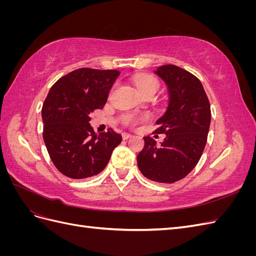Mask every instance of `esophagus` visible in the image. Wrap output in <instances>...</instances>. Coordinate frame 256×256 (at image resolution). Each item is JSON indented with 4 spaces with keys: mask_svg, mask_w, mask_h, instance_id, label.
Listing matches in <instances>:
<instances>
[{
    "mask_svg": "<svg viewBox=\"0 0 256 256\" xmlns=\"http://www.w3.org/2000/svg\"><path fill=\"white\" fill-rule=\"evenodd\" d=\"M131 136H132V134H122V138H124V140H128V138H130Z\"/></svg>",
    "mask_w": 256,
    "mask_h": 256,
    "instance_id": "obj_1",
    "label": "esophagus"
}]
</instances>
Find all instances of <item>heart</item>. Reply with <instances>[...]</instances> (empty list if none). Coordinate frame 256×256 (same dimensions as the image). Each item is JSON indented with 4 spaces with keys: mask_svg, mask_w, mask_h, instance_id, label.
Listing matches in <instances>:
<instances>
[{
    "mask_svg": "<svg viewBox=\"0 0 256 256\" xmlns=\"http://www.w3.org/2000/svg\"><path fill=\"white\" fill-rule=\"evenodd\" d=\"M134 82L136 88H138V92H141V94H144V92H150V90L157 92L159 88V83L157 79H154L152 76H150V74H138L136 76ZM134 122L136 120L132 118H126L127 124H134Z\"/></svg>",
    "mask_w": 256,
    "mask_h": 256,
    "instance_id": "obj_1",
    "label": "heart"
}]
</instances>
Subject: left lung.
I'll use <instances>...</instances> for the list:
<instances>
[{"label": "left lung", "instance_id": "obj_1", "mask_svg": "<svg viewBox=\"0 0 256 256\" xmlns=\"http://www.w3.org/2000/svg\"><path fill=\"white\" fill-rule=\"evenodd\" d=\"M154 74L166 84L168 104L154 132L166 138L158 146L152 138L144 136L136 162L148 180L173 184L187 176L202 156L210 126V104L200 81L184 69L164 65Z\"/></svg>", "mask_w": 256, "mask_h": 256}]
</instances>
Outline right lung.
I'll list each match as a JSON object with an SVG mask.
<instances>
[{
    "instance_id": "obj_1",
    "label": "right lung",
    "mask_w": 256,
    "mask_h": 256,
    "mask_svg": "<svg viewBox=\"0 0 256 256\" xmlns=\"http://www.w3.org/2000/svg\"><path fill=\"white\" fill-rule=\"evenodd\" d=\"M118 70L80 68L62 76L49 90L42 116V138L53 164L74 180L99 174L122 136L111 128L97 136L90 113L104 106Z\"/></svg>"
}]
</instances>
